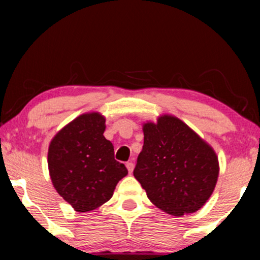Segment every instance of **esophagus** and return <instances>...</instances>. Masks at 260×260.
<instances>
[{
  "label": "esophagus",
  "mask_w": 260,
  "mask_h": 260,
  "mask_svg": "<svg viewBox=\"0 0 260 260\" xmlns=\"http://www.w3.org/2000/svg\"><path fill=\"white\" fill-rule=\"evenodd\" d=\"M134 167H135V165L133 162H127L126 163V168H127V172H129L130 174L133 173V170H134Z\"/></svg>",
  "instance_id": "esophagus-1"
}]
</instances>
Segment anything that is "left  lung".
<instances>
[{
	"label": "left lung",
	"mask_w": 260,
	"mask_h": 260,
	"mask_svg": "<svg viewBox=\"0 0 260 260\" xmlns=\"http://www.w3.org/2000/svg\"><path fill=\"white\" fill-rule=\"evenodd\" d=\"M134 176L152 204L169 214L194 213L211 197L219 175L213 149L182 120L162 116L143 126Z\"/></svg>",
	"instance_id": "left-lung-1"
}]
</instances>
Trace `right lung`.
<instances>
[{
  "instance_id": "obj_1",
  "label": "right lung",
  "mask_w": 260,
  "mask_h": 260,
  "mask_svg": "<svg viewBox=\"0 0 260 260\" xmlns=\"http://www.w3.org/2000/svg\"><path fill=\"white\" fill-rule=\"evenodd\" d=\"M104 131V117L86 113L60 130L49 144L53 186L77 212L93 211L109 201L127 174L125 166L115 159L113 145Z\"/></svg>"
}]
</instances>
